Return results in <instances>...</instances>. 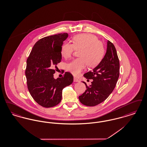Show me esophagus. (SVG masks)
<instances>
[{"mask_svg": "<svg viewBox=\"0 0 147 147\" xmlns=\"http://www.w3.org/2000/svg\"><path fill=\"white\" fill-rule=\"evenodd\" d=\"M74 82H79V80L77 78H74Z\"/></svg>", "mask_w": 147, "mask_h": 147, "instance_id": "obj_1", "label": "esophagus"}]
</instances>
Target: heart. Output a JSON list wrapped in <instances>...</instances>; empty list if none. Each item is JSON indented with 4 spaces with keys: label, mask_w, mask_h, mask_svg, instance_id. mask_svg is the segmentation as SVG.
I'll use <instances>...</instances> for the list:
<instances>
[{
    "label": "heart",
    "mask_w": 147,
    "mask_h": 147,
    "mask_svg": "<svg viewBox=\"0 0 147 147\" xmlns=\"http://www.w3.org/2000/svg\"><path fill=\"white\" fill-rule=\"evenodd\" d=\"M76 49L79 52V58L67 64L66 69L73 75L77 76L84 70L88 64L89 67L97 65L103 58L105 48L102 42L95 35L83 34L75 36L73 43H64L61 49V55L64 58H69Z\"/></svg>",
    "instance_id": "obj_1"
}]
</instances>
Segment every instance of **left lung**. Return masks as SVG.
<instances>
[{"mask_svg":"<svg viewBox=\"0 0 147 147\" xmlns=\"http://www.w3.org/2000/svg\"><path fill=\"white\" fill-rule=\"evenodd\" d=\"M119 76V62L117 51L112 42L108 40L107 51L104 58L92 71L84 74L92 79L91 85H86V90L79 96L80 102L87 106H94L102 102L115 89Z\"/></svg>","mask_w":147,"mask_h":147,"instance_id":"left-lung-1","label":"left lung"}]
</instances>
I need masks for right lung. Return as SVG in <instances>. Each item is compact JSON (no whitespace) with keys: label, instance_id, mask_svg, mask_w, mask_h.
Here are the masks:
<instances>
[{"label":"right lung","instance_id":"right-lung-1","mask_svg":"<svg viewBox=\"0 0 147 147\" xmlns=\"http://www.w3.org/2000/svg\"><path fill=\"white\" fill-rule=\"evenodd\" d=\"M68 34H58L45 37L36 42L26 61L25 75L28 91L35 101L44 107L58 105L63 88L71 84L73 77L65 72L54 79L55 68L62 59L61 49Z\"/></svg>","mask_w":147,"mask_h":147}]
</instances>
